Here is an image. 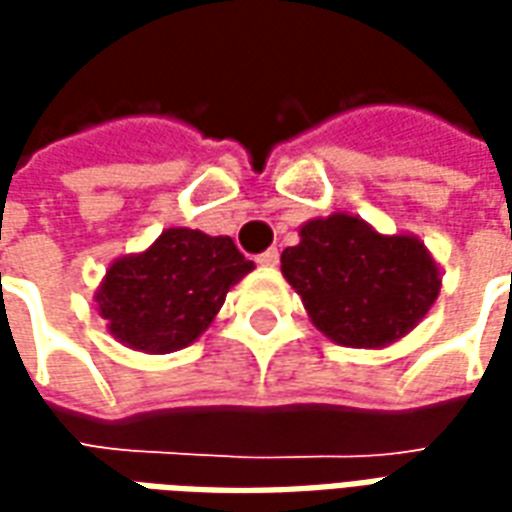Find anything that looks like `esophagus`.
<instances>
[{
	"instance_id": "esophagus-1",
	"label": "esophagus",
	"mask_w": 512,
	"mask_h": 512,
	"mask_svg": "<svg viewBox=\"0 0 512 512\" xmlns=\"http://www.w3.org/2000/svg\"><path fill=\"white\" fill-rule=\"evenodd\" d=\"M257 263L263 268H277L279 266V252L277 249H268V252H263V255L257 257Z\"/></svg>"
}]
</instances>
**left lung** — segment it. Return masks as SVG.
<instances>
[{
  "label": "left lung",
  "instance_id": "obj_1",
  "mask_svg": "<svg viewBox=\"0 0 512 512\" xmlns=\"http://www.w3.org/2000/svg\"><path fill=\"white\" fill-rule=\"evenodd\" d=\"M282 277L318 332L367 351L414 332L441 290V268L425 241L378 233L345 211L301 224L299 244L282 252Z\"/></svg>",
  "mask_w": 512,
  "mask_h": 512
}]
</instances>
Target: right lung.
<instances>
[{
    "label": "right lung",
    "instance_id": "obj_1",
    "mask_svg": "<svg viewBox=\"0 0 512 512\" xmlns=\"http://www.w3.org/2000/svg\"><path fill=\"white\" fill-rule=\"evenodd\" d=\"M255 268L230 235L167 227L153 244L109 263L95 310L117 343L142 354L191 345L222 310L227 290Z\"/></svg>",
    "mask_w": 512,
    "mask_h": 512
}]
</instances>
